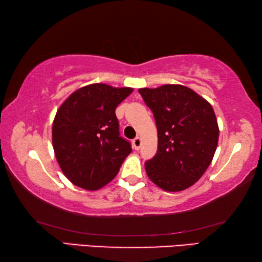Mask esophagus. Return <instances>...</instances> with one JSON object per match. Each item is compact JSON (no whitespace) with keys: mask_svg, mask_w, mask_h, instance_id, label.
Segmentation results:
<instances>
[{"mask_svg":"<svg viewBox=\"0 0 262 262\" xmlns=\"http://www.w3.org/2000/svg\"><path fill=\"white\" fill-rule=\"evenodd\" d=\"M141 143H142V142H141L140 137H135V139L133 140V147H134L135 150H139L140 149Z\"/></svg>","mask_w":262,"mask_h":262,"instance_id":"obj_1","label":"esophagus"}]
</instances>
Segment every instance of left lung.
Segmentation results:
<instances>
[{
  "label": "left lung",
  "mask_w": 262,
  "mask_h": 262,
  "mask_svg": "<svg viewBox=\"0 0 262 262\" xmlns=\"http://www.w3.org/2000/svg\"><path fill=\"white\" fill-rule=\"evenodd\" d=\"M152 111L158 132L155 157L145 162L147 174L166 192H180L201 178L219 143L214 110L200 95L179 84L139 90Z\"/></svg>",
  "instance_id": "obj_1"
}]
</instances>
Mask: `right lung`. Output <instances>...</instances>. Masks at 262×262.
Listing matches in <instances>:
<instances>
[{"label": "right lung", "instance_id": "add662e5", "mask_svg": "<svg viewBox=\"0 0 262 262\" xmlns=\"http://www.w3.org/2000/svg\"><path fill=\"white\" fill-rule=\"evenodd\" d=\"M132 88L90 84L73 92L57 110L52 141L56 161L74 185L97 190L118 174L132 152L120 136L115 108Z\"/></svg>", "mask_w": 262, "mask_h": 262}]
</instances>
